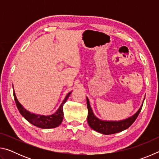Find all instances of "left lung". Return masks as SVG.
<instances>
[{
	"mask_svg": "<svg viewBox=\"0 0 159 159\" xmlns=\"http://www.w3.org/2000/svg\"><path fill=\"white\" fill-rule=\"evenodd\" d=\"M87 99V107L88 109V123L90 127L93 130H95L98 133H100L104 134H111L117 133H120L123 130H125L128 128L133 124L136 118H138V115L142 109V107L143 105V102H142V105L139 107L135 114L131 116L128 117L125 119L120 120H106L99 119L94 114L93 109L90 107V101L88 98Z\"/></svg>",
	"mask_w": 159,
	"mask_h": 159,
	"instance_id": "left-lung-1",
	"label": "left lung"
}]
</instances>
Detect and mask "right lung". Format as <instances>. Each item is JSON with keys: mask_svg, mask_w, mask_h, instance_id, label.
<instances>
[{"mask_svg": "<svg viewBox=\"0 0 159 159\" xmlns=\"http://www.w3.org/2000/svg\"><path fill=\"white\" fill-rule=\"evenodd\" d=\"M13 88V85H12ZM72 91L67 94L65 98L61 104L60 107L57 110V111L54 113L53 114H51L49 116H45V115H40V114H36L34 113H31L26 110L25 107H24L18 101V99L16 97L15 90L13 92L14 94V98L15 101L17 105V109L19 111L21 114V115L25 118L26 120L31 123L36 127L41 128L43 129H50V128H54L57 127L60 125L63 120L64 116V112H63V106L65 102H66L67 99L69 98V95H71Z\"/></svg>", "mask_w": 159, "mask_h": 159, "instance_id": "1", "label": "right lung"}]
</instances>
